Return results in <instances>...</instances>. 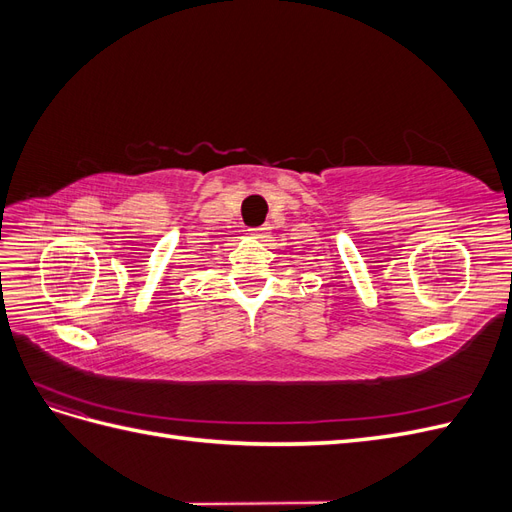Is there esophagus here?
Listing matches in <instances>:
<instances>
[{"instance_id": "esophagus-1", "label": "esophagus", "mask_w": 512, "mask_h": 512, "mask_svg": "<svg viewBox=\"0 0 512 512\" xmlns=\"http://www.w3.org/2000/svg\"><path fill=\"white\" fill-rule=\"evenodd\" d=\"M269 232V226L265 224V226H256V228H250V235L252 237H256V239H262Z\"/></svg>"}]
</instances>
